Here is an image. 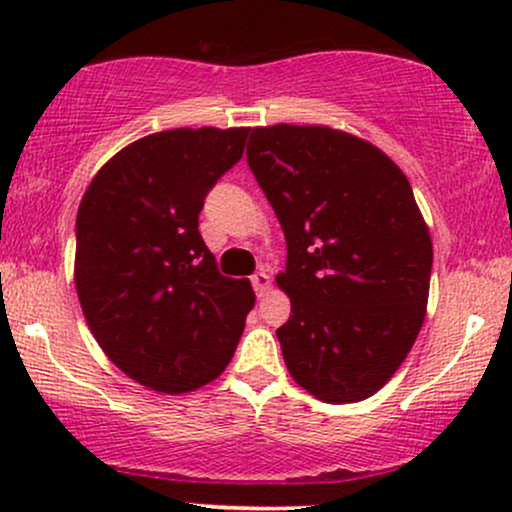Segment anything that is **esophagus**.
Segmentation results:
<instances>
[{
  "label": "esophagus",
  "instance_id": "1",
  "mask_svg": "<svg viewBox=\"0 0 512 512\" xmlns=\"http://www.w3.org/2000/svg\"><path fill=\"white\" fill-rule=\"evenodd\" d=\"M250 281H252V289H255L257 296H264V293L269 291V286H272V279H269V274H264V272L252 274Z\"/></svg>",
  "mask_w": 512,
  "mask_h": 512
}]
</instances>
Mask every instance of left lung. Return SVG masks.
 <instances>
[{
  "mask_svg": "<svg viewBox=\"0 0 512 512\" xmlns=\"http://www.w3.org/2000/svg\"><path fill=\"white\" fill-rule=\"evenodd\" d=\"M248 166L286 238L291 378L322 402H361L402 366L426 317L431 233L407 175L378 146L320 125L255 127Z\"/></svg>",
  "mask_w": 512,
  "mask_h": 512,
  "instance_id": "1",
  "label": "left lung"
}]
</instances>
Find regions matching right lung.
<instances>
[{
    "instance_id": "1",
    "label": "right lung",
    "mask_w": 512,
    "mask_h": 512,
    "mask_svg": "<svg viewBox=\"0 0 512 512\" xmlns=\"http://www.w3.org/2000/svg\"><path fill=\"white\" fill-rule=\"evenodd\" d=\"M248 129L180 127L125 146L76 214L74 281L105 356L149 390L180 395L219 378L255 305L199 233L204 197L243 158Z\"/></svg>"
}]
</instances>
